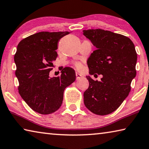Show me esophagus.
<instances>
[{
	"label": "esophagus",
	"instance_id": "obj_1",
	"mask_svg": "<svg viewBox=\"0 0 149 149\" xmlns=\"http://www.w3.org/2000/svg\"><path fill=\"white\" fill-rule=\"evenodd\" d=\"M75 75H76V78H77V79H81V78L83 76L81 75L80 74H79V73L78 72H76L75 73Z\"/></svg>",
	"mask_w": 149,
	"mask_h": 149
}]
</instances>
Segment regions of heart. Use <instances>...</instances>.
<instances>
[{"instance_id": "heart-1", "label": "heart", "mask_w": 149, "mask_h": 149, "mask_svg": "<svg viewBox=\"0 0 149 149\" xmlns=\"http://www.w3.org/2000/svg\"><path fill=\"white\" fill-rule=\"evenodd\" d=\"M75 66L77 67V69H81L82 68V65L80 62H75Z\"/></svg>"}]
</instances>
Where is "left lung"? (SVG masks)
Instances as JSON below:
<instances>
[{"label": "left lung", "mask_w": 149, "mask_h": 149, "mask_svg": "<svg viewBox=\"0 0 149 149\" xmlns=\"http://www.w3.org/2000/svg\"><path fill=\"white\" fill-rule=\"evenodd\" d=\"M83 33L97 48L87 60L89 74L102 75L100 81L86 76L89 85L84 94V104L95 114H109L129 95L136 76L135 45L127 37L110 31L97 29Z\"/></svg>", "instance_id": "1"}]
</instances>
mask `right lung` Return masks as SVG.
<instances>
[{
    "label": "right lung",
    "mask_w": 149,
    "mask_h": 149,
    "mask_svg": "<svg viewBox=\"0 0 149 149\" xmlns=\"http://www.w3.org/2000/svg\"><path fill=\"white\" fill-rule=\"evenodd\" d=\"M68 31H42L22 39L14 55L19 93L33 110L41 114L61 107L64 89L75 81L74 70L65 67L58 77H50L60 39Z\"/></svg>",
    "instance_id": "obj_1"
}]
</instances>
